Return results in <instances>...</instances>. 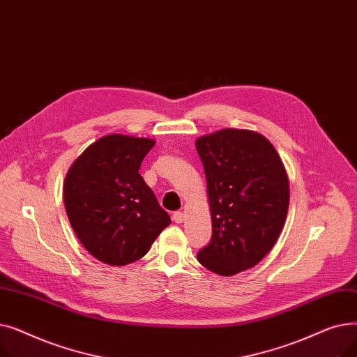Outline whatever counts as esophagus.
<instances>
[{
  "instance_id": "1",
  "label": "esophagus",
  "mask_w": 357,
  "mask_h": 357,
  "mask_svg": "<svg viewBox=\"0 0 357 357\" xmlns=\"http://www.w3.org/2000/svg\"><path fill=\"white\" fill-rule=\"evenodd\" d=\"M172 220L176 222V224H181L183 220H185V215L182 211H175L174 215H172Z\"/></svg>"
}]
</instances>
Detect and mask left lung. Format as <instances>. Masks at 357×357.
Here are the masks:
<instances>
[{
  "instance_id": "1",
  "label": "left lung",
  "mask_w": 357,
  "mask_h": 357,
  "mask_svg": "<svg viewBox=\"0 0 357 357\" xmlns=\"http://www.w3.org/2000/svg\"><path fill=\"white\" fill-rule=\"evenodd\" d=\"M201 158L213 236L197 259L230 276L256 266L284 229L289 183L272 143L256 131L224 128L195 142Z\"/></svg>"
}]
</instances>
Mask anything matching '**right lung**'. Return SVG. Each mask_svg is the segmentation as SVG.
Masks as SVG:
<instances>
[{"label": "right lung", "instance_id": "1", "mask_svg": "<svg viewBox=\"0 0 357 357\" xmlns=\"http://www.w3.org/2000/svg\"><path fill=\"white\" fill-rule=\"evenodd\" d=\"M155 140L109 135L85 149L68 171L63 201L82 246L102 264L142 259L171 224L139 174Z\"/></svg>", "mask_w": 357, "mask_h": 357}]
</instances>
